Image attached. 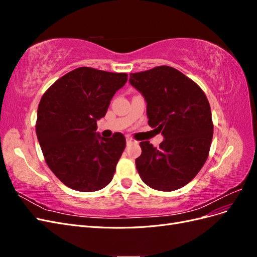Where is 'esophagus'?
Returning a JSON list of instances; mask_svg holds the SVG:
<instances>
[{
    "mask_svg": "<svg viewBox=\"0 0 257 257\" xmlns=\"http://www.w3.org/2000/svg\"><path fill=\"white\" fill-rule=\"evenodd\" d=\"M126 144H127V146L135 145V144H137V141H135V139L131 138V137H127V138H126Z\"/></svg>",
    "mask_w": 257,
    "mask_h": 257,
    "instance_id": "34e87169",
    "label": "esophagus"
}]
</instances>
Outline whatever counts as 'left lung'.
Wrapping results in <instances>:
<instances>
[{"mask_svg":"<svg viewBox=\"0 0 257 257\" xmlns=\"http://www.w3.org/2000/svg\"><path fill=\"white\" fill-rule=\"evenodd\" d=\"M147 102L148 124L162 132L159 148L142 142L136 168L150 188L170 192L192 181L207 161L213 136L211 109L204 91L170 66L130 75Z\"/></svg>","mask_w":257,"mask_h":257,"instance_id":"obj_1","label":"left lung"}]
</instances>
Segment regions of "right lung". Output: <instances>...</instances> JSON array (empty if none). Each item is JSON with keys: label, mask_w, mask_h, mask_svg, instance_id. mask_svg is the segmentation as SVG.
Instances as JSON below:
<instances>
[{"label": "right lung", "mask_w": 257, "mask_h": 257, "mask_svg": "<svg viewBox=\"0 0 257 257\" xmlns=\"http://www.w3.org/2000/svg\"><path fill=\"white\" fill-rule=\"evenodd\" d=\"M127 81L125 73L78 67L44 93L37 109L36 135L51 172L68 188L94 192L112 180L125 149V137L96 133L114 93Z\"/></svg>", "instance_id": "add662e5"}]
</instances>
